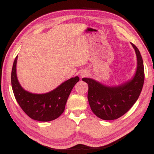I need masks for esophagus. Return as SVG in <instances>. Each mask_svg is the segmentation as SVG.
Returning a JSON list of instances; mask_svg holds the SVG:
<instances>
[{"label":"esophagus","mask_w":154,"mask_h":154,"mask_svg":"<svg viewBox=\"0 0 154 154\" xmlns=\"http://www.w3.org/2000/svg\"><path fill=\"white\" fill-rule=\"evenodd\" d=\"M87 75H88L87 72H82V75H81V76H82V77H85V76Z\"/></svg>","instance_id":"esophagus-1"}]
</instances>
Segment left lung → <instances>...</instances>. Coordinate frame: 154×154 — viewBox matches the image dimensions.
<instances>
[{
    "instance_id": "1",
    "label": "left lung",
    "mask_w": 154,
    "mask_h": 154,
    "mask_svg": "<svg viewBox=\"0 0 154 154\" xmlns=\"http://www.w3.org/2000/svg\"><path fill=\"white\" fill-rule=\"evenodd\" d=\"M137 56V68L133 77L118 85H106L91 78H82L88 85V99L93 113L100 119H118L137 101L144 82V66L137 48L131 43Z\"/></svg>"
}]
</instances>
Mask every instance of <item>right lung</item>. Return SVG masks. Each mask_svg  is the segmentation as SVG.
<instances>
[{
	"label": "right lung",
	"instance_id": "right-lung-1",
	"mask_svg": "<svg viewBox=\"0 0 154 154\" xmlns=\"http://www.w3.org/2000/svg\"><path fill=\"white\" fill-rule=\"evenodd\" d=\"M17 57L11 71V86L17 103L31 119L49 122L62 114L72 88L79 80L78 76L69 79L48 93H32L26 91L19 83L17 75Z\"/></svg>",
	"mask_w": 154,
	"mask_h": 154
}]
</instances>
